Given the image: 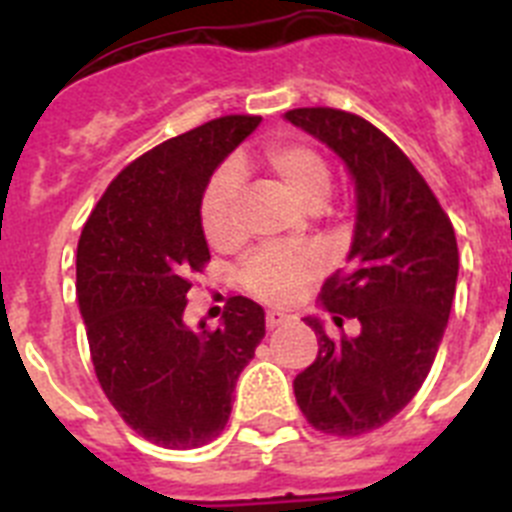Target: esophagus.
<instances>
[{
    "label": "esophagus",
    "mask_w": 512,
    "mask_h": 512,
    "mask_svg": "<svg viewBox=\"0 0 512 512\" xmlns=\"http://www.w3.org/2000/svg\"><path fill=\"white\" fill-rule=\"evenodd\" d=\"M287 318H289L287 312H282V310H269V312H266V328H271V330L279 328V325H282Z\"/></svg>",
    "instance_id": "esophagus-1"
}]
</instances>
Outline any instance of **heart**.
Masks as SVG:
<instances>
[{
    "label": "heart",
    "mask_w": 512,
    "mask_h": 512,
    "mask_svg": "<svg viewBox=\"0 0 512 512\" xmlns=\"http://www.w3.org/2000/svg\"><path fill=\"white\" fill-rule=\"evenodd\" d=\"M264 166L279 187L300 207L315 212L330 194V166L315 148L305 143H279L264 153ZM238 192L241 174L235 166H223L212 176L202 197V230L215 248H235L243 241L238 225ZM323 269L320 253L310 248L300 251H261L246 261L241 282L251 295L271 302H287L315 279Z\"/></svg>",
    "instance_id": "1"
}]
</instances>
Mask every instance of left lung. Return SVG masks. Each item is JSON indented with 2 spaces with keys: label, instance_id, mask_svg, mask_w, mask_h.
I'll return each mask as SVG.
<instances>
[{
  "label": "left lung",
  "instance_id": "8db88e82",
  "mask_svg": "<svg viewBox=\"0 0 512 512\" xmlns=\"http://www.w3.org/2000/svg\"><path fill=\"white\" fill-rule=\"evenodd\" d=\"M284 120L341 158L356 194L348 266L323 284L320 307L361 330L330 338L307 315L318 359L297 374L295 397L318 431L361 436L395 418L431 372L459 277L454 225L410 158L364 117L300 107Z\"/></svg>",
  "mask_w": 512,
  "mask_h": 512
}]
</instances>
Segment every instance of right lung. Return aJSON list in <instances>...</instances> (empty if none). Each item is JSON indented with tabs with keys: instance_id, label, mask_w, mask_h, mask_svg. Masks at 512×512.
I'll list each match as a JSON object with an SVG mask.
<instances>
[{
	"instance_id": "right-lung-1",
	"label": "right lung",
	"mask_w": 512,
	"mask_h": 512,
	"mask_svg": "<svg viewBox=\"0 0 512 512\" xmlns=\"http://www.w3.org/2000/svg\"><path fill=\"white\" fill-rule=\"evenodd\" d=\"M261 117H220L122 169L81 230L76 295L107 400L138 436L197 449L220 436L238 374L264 338V310L233 297L223 323H184L189 274L210 248L202 197L210 176Z\"/></svg>"
}]
</instances>
